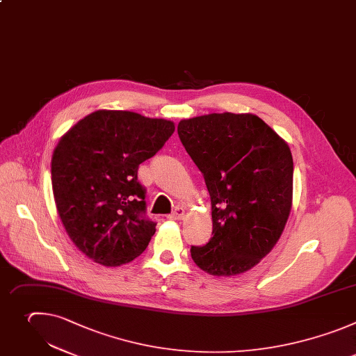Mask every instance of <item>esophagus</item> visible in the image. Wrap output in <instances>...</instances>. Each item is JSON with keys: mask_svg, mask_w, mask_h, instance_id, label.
Segmentation results:
<instances>
[{"mask_svg": "<svg viewBox=\"0 0 356 356\" xmlns=\"http://www.w3.org/2000/svg\"><path fill=\"white\" fill-rule=\"evenodd\" d=\"M184 216H185V209H184V207H177V209L174 210L172 215L168 216V219H170V220H182Z\"/></svg>", "mask_w": 356, "mask_h": 356, "instance_id": "34e87169", "label": "esophagus"}]
</instances>
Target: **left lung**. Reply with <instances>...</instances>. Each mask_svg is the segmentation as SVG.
Here are the masks:
<instances>
[{
  "mask_svg": "<svg viewBox=\"0 0 356 356\" xmlns=\"http://www.w3.org/2000/svg\"><path fill=\"white\" fill-rule=\"evenodd\" d=\"M186 153L204 177L213 237L192 247L213 276H234L270 252L291 215L293 159L288 143L252 113H209L178 123Z\"/></svg>",
  "mask_w": 356,
  "mask_h": 356,
  "instance_id": "obj_1",
  "label": "left lung"
}]
</instances>
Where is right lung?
<instances>
[{"label": "right lung", "mask_w": 356, "mask_h": 356, "mask_svg": "<svg viewBox=\"0 0 356 356\" xmlns=\"http://www.w3.org/2000/svg\"><path fill=\"white\" fill-rule=\"evenodd\" d=\"M174 130L171 120L101 109L60 137L51 157L56 207L71 241L94 262L120 266L147 248L156 223L143 216L137 170Z\"/></svg>", "instance_id": "obj_1"}]
</instances>
